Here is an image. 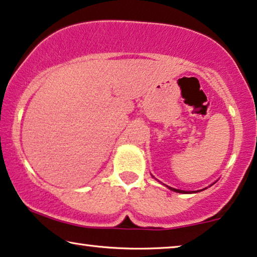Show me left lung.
I'll return each mask as SVG.
<instances>
[{"label":"left lung","instance_id":"obj_1","mask_svg":"<svg viewBox=\"0 0 257 257\" xmlns=\"http://www.w3.org/2000/svg\"><path fill=\"white\" fill-rule=\"evenodd\" d=\"M169 189H172L173 191H176V193H182V194H186L187 191H184V190H180V189H175V188H170V187H168ZM193 193H196V191H193Z\"/></svg>","mask_w":257,"mask_h":257}]
</instances>
